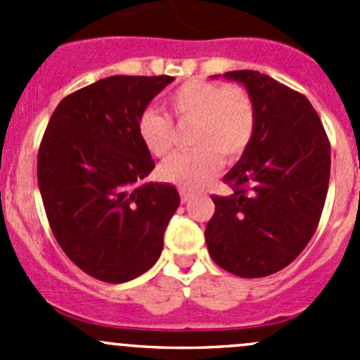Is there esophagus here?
Listing matches in <instances>:
<instances>
[{
  "label": "esophagus",
  "instance_id": "34e87169",
  "mask_svg": "<svg viewBox=\"0 0 360 360\" xmlns=\"http://www.w3.org/2000/svg\"><path fill=\"white\" fill-rule=\"evenodd\" d=\"M190 200H191V195L188 193V191L181 190V202H183V203H188Z\"/></svg>",
  "mask_w": 360,
  "mask_h": 360
}]
</instances>
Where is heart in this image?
I'll return each instance as SVG.
<instances>
[{
	"label": "heart",
	"mask_w": 360,
	"mask_h": 360,
	"mask_svg": "<svg viewBox=\"0 0 360 360\" xmlns=\"http://www.w3.org/2000/svg\"><path fill=\"white\" fill-rule=\"evenodd\" d=\"M167 106L181 120H193V150L172 155L160 165L163 181L188 191L202 190L217 174L221 155L237 158L244 153L256 129L252 99L242 86H224L191 79L167 96ZM137 136L155 157L172 148V120L157 108H146L137 118Z\"/></svg>",
	"instance_id": "obj_1"
}]
</instances>
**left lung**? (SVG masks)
Here are the masks:
<instances>
[{"label":"left lung","mask_w":360,"mask_h":360,"mask_svg":"<svg viewBox=\"0 0 360 360\" xmlns=\"http://www.w3.org/2000/svg\"><path fill=\"white\" fill-rule=\"evenodd\" d=\"M223 78L248 90L256 129L223 177L233 193L212 197L216 210L205 228L207 249L230 274L268 277L291 264L317 230L331 146L304 96L259 71H230Z\"/></svg>","instance_id":"8db88e82"}]
</instances>
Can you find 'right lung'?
Returning <instances> with one entry per match:
<instances>
[{"label":"right lung","mask_w":360,"mask_h":360,"mask_svg":"<svg viewBox=\"0 0 360 360\" xmlns=\"http://www.w3.org/2000/svg\"><path fill=\"white\" fill-rule=\"evenodd\" d=\"M172 76H110L64 97L38 153V186L50 228L72 263L122 284L158 261L181 198L155 169L137 118Z\"/></svg>","instance_id":"add662e5"}]
</instances>
